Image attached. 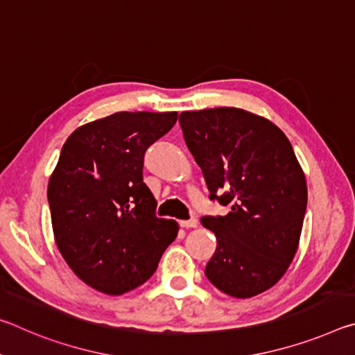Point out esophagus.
Here are the masks:
<instances>
[{
  "label": "esophagus",
  "instance_id": "obj_1",
  "mask_svg": "<svg viewBox=\"0 0 355 355\" xmlns=\"http://www.w3.org/2000/svg\"><path fill=\"white\" fill-rule=\"evenodd\" d=\"M180 225H182L183 228H196L197 225H199V222H197V219H188V220H180Z\"/></svg>",
  "mask_w": 355,
  "mask_h": 355
}]
</instances>
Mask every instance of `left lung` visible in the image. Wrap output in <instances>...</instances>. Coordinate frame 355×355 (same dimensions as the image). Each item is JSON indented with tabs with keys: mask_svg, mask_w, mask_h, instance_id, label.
<instances>
[{
	"mask_svg": "<svg viewBox=\"0 0 355 355\" xmlns=\"http://www.w3.org/2000/svg\"><path fill=\"white\" fill-rule=\"evenodd\" d=\"M180 125L209 199L230 207L202 218L218 239L205 275L228 296H257L296 255L307 209L302 167L284 131L239 107L184 111Z\"/></svg>",
	"mask_w": 355,
	"mask_h": 355,
	"instance_id": "obj_1",
	"label": "left lung"
}]
</instances>
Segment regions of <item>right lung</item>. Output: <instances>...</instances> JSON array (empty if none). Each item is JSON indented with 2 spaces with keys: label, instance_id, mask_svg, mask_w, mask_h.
I'll return each instance as SVG.
<instances>
[{
  "label": "right lung",
  "instance_id": "add662e5",
  "mask_svg": "<svg viewBox=\"0 0 355 355\" xmlns=\"http://www.w3.org/2000/svg\"><path fill=\"white\" fill-rule=\"evenodd\" d=\"M177 112H116L76 128L48 182L59 252L71 271L111 296L152 277L178 224L155 216L142 178L144 155Z\"/></svg>",
  "mask_w": 355,
  "mask_h": 355
}]
</instances>
